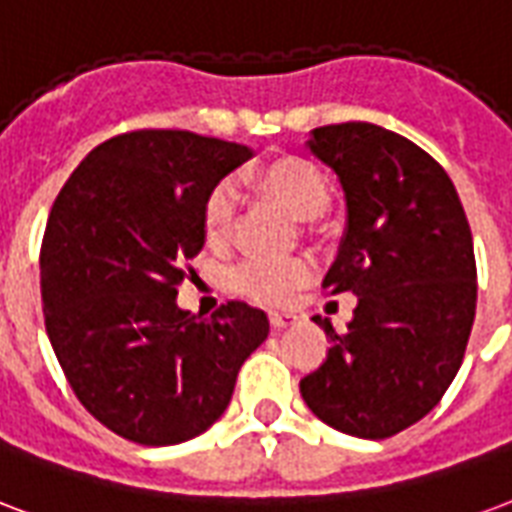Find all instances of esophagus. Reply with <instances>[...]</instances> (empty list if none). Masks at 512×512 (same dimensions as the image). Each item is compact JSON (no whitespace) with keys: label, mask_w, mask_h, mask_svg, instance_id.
Returning a JSON list of instances; mask_svg holds the SVG:
<instances>
[{"label":"esophagus","mask_w":512,"mask_h":512,"mask_svg":"<svg viewBox=\"0 0 512 512\" xmlns=\"http://www.w3.org/2000/svg\"><path fill=\"white\" fill-rule=\"evenodd\" d=\"M268 323H271V328H274V331H285V328H290V325L298 323V317H293V314L271 312L268 314Z\"/></svg>","instance_id":"obj_1"}]
</instances>
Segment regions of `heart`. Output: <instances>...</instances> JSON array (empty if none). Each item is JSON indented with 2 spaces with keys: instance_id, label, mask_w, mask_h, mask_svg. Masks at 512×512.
Here are the masks:
<instances>
[{
  "instance_id": "obj_1",
  "label": "heart",
  "mask_w": 512,
  "mask_h": 512,
  "mask_svg": "<svg viewBox=\"0 0 512 512\" xmlns=\"http://www.w3.org/2000/svg\"><path fill=\"white\" fill-rule=\"evenodd\" d=\"M252 184L266 200L295 219L323 217L331 206V181L304 157H276L252 173ZM238 217V195L230 181H217L203 200V233L208 244H227ZM312 279V263L293 260H244L233 271V290L255 304L282 306Z\"/></svg>"
}]
</instances>
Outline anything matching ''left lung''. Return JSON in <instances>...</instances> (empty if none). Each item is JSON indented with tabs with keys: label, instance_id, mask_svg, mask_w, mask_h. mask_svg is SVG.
Segmentation results:
<instances>
[{
	"label": "left lung",
	"instance_id": "1",
	"mask_svg": "<svg viewBox=\"0 0 512 512\" xmlns=\"http://www.w3.org/2000/svg\"><path fill=\"white\" fill-rule=\"evenodd\" d=\"M306 146L339 176L347 227L323 290L358 295L301 396L331 429L399 434L429 415L464 361L478 304L472 230L434 157L369 121L312 130Z\"/></svg>",
	"mask_w": 512,
	"mask_h": 512
}]
</instances>
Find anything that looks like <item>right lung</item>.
Returning <instances> with one entry per match:
<instances>
[{
	"label": "right lung",
	"instance_id": "add662e5",
	"mask_svg": "<svg viewBox=\"0 0 512 512\" xmlns=\"http://www.w3.org/2000/svg\"><path fill=\"white\" fill-rule=\"evenodd\" d=\"M252 157L187 130H135L86 154L56 195L40 246L45 331L78 401L138 445H179L227 410L268 317L227 301L176 306L206 244L208 189Z\"/></svg>",
	"mask_w": 512,
	"mask_h": 512
}]
</instances>
